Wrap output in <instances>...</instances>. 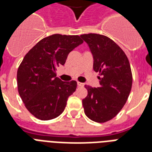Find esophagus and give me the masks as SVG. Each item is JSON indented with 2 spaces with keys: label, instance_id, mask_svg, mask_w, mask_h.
Segmentation results:
<instances>
[{
  "label": "esophagus",
  "instance_id": "esophagus-1",
  "mask_svg": "<svg viewBox=\"0 0 152 152\" xmlns=\"http://www.w3.org/2000/svg\"><path fill=\"white\" fill-rule=\"evenodd\" d=\"M77 85H78V87H83V85H84V84L82 83H80V82H78V83H77Z\"/></svg>",
  "mask_w": 152,
  "mask_h": 152
}]
</instances>
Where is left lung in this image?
Wrapping results in <instances>:
<instances>
[{"label":"left lung","instance_id":"8db88e82","mask_svg":"<svg viewBox=\"0 0 152 152\" xmlns=\"http://www.w3.org/2000/svg\"><path fill=\"white\" fill-rule=\"evenodd\" d=\"M92 53L93 69L99 72V87L85 85L88 95L82 100L84 113L91 120L103 123L113 118L123 108L131 91L132 76L124 51L108 37L81 34Z\"/></svg>","mask_w":152,"mask_h":152}]
</instances>
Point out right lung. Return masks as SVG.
<instances>
[{
    "label": "right lung",
    "mask_w": 152,
    "mask_h": 152,
    "mask_svg": "<svg viewBox=\"0 0 152 152\" xmlns=\"http://www.w3.org/2000/svg\"><path fill=\"white\" fill-rule=\"evenodd\" d=\"M83 42L78 35L55 34L42 39L23 57L17 71L18 91L26 108L38 119L51 120L64 110L77 83L61 81L56 77V70Z\"/></svg>",
    "instance_id": "obj_1"
}]
</instances>
